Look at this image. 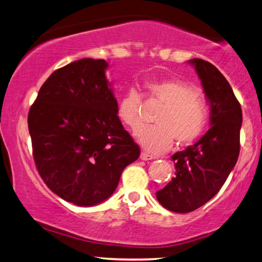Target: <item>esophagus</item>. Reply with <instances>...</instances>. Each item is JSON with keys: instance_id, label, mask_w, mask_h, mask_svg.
<instances>
[{"instance_id": "obj_1", "label": "esophagus", "mask_w": 262, "mask_h": 262, "mask_svg": "<svg viewBox=\"0 0 262 262\" xmlns=\"http://www.w3.org/2000/svg\"><path fill=\"white\" fill-rule=\"evenodd\" d=\"M140 158H141V160H145V161H147V160H153V159H156V157L150 156V154L146 153V152H141V156H140Z\"/></svg>"}]
</instances>
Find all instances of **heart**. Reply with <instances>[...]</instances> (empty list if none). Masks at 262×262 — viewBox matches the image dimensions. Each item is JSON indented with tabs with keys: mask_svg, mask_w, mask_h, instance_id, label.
<instances>
[{
	"mask_svg": "<svg viewBox=\"0 0 262 262\" xmlns=\"http://www.w3.org/2000/svg\"><path fill=\"white\" fill-rule=\"evenodd\" d=\"M145 96L164 103L156 116V126L142 127L136 139L150 153H164L174 140L179 146H189L203 134L209 112L204 99L190 84L179 79L147 80ZM117 116L123 124L135 130L141 124V96L129 90L117 104Z\"/></svg>",
	"mask_w": 262,
	"mask_h": 262,
	"instance_id": "obj_1",
	"label": "heart"
}]
</instances>
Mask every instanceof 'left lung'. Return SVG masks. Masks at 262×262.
Segmentation results:
<instances>
[{
  "label": "left lung",
  "mask_w": 262,
  "mask_h": 262,
  "mask_svg": "<svg viewBox=\"0 0 262 262\" xmlns=\"http://www.w3.org/2000/svg\"><path fill=\"white\" fill-rule=\"evenodd\" d=\"M210 104V126L192 146L172 156L176 177L157 192L169 211L185 213L209 202L236 164L240 153L242 110L230 84L209 61L191 59Z\"/></svg>",
  "instance_id": "obj_1"
}]
</instances>
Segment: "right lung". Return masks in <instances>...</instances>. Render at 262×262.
<instances>
[{
    "instance_id": "add662e5",
    "label": "right lung",
    "mask_w": 262,
    "mask_h": 262,
    "mask_svg": "<svg viewBox=\"0 0 262 262\" xmlns=\"http://www.w3.org/2000/svg\"><path fill=\"white\" fill-rule=\"evenodd\" d=\"M108 62L84 58L58 69L29 109L39 174L51 191L79 206L102 203L140 148L117 116Z\"/></svg>"
}]
</instances>
